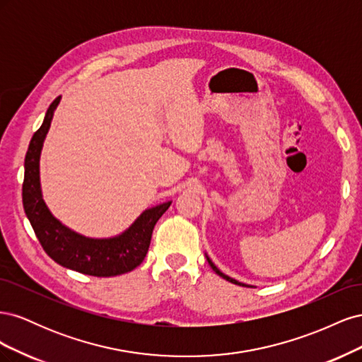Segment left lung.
<instances>
[{
    "mask_svg": "<svg viewBox=\"0 0 362 362\" xmlns=\"http://www.w3.org/2000/svg\"><path fill=\"white\" fill-rule=\"evenodd\" d=\"M205 257H206V261H208V264H210L211 266V269L217 273V275L218 276H222L223 279H226V281H229V282H233V284H235V286H243V287H254V286H247V284H243V282H238L237 279H234V278H231V276H228V275H225V273L223 272H221V270H218L217 267H216V264H214V262L210 259V257H208L206 254H205Z\"/></svg>",
    "mask_w": 362,
    "mask_h": 362,
    "instance_id": "obj_1",
    "label": "left lung"
}]
</instances>
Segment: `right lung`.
Here are the masks:
<instances>
[{"label":"right lung","instance_id":"1","mask_svg":"<svg viewBox=\"0 0 362 362\" xmlns=\"http://www.w3.org/2000/svg\"><path fill=\"white\" fill-rule=\"evenodd\" d=\"M62 96H57L48 107L43 122L31 137L27 151L23 184L25 214L43 250L57 264L98 278L122 275V273L134 270L145 259L151 245L152 229L170 206L172 201L146 208L125 231L113 237H86L62 223L43 201L40 185V154L43 141H45L54 112Z\"/></svg>","mask_w":362,"mask_h":362}]
</instances>
